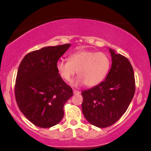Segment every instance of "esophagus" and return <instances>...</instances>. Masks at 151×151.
I'll return each mask as SVG.
<instances>
[{
    "label": "esophagus",
    "instance_id": "1",
    "mask_svg": "<svg viewBox=\"0 0 151 151\" xmlns=\"http://www.w3.org/2000/svg\"><path fill=\"white\" fill-rule=\"evenodd\" d=\"M73 93H74V94H79V93H80V91H77V90L74 89L73 90Z\"/></svg>",
    "mask_w": 151,
    "mask_h": 151
}]
</instances>
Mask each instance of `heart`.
<instances>
[{"label": "heart", "mask_w": 151, "mask_h": 151, "mask_svg": "<svg viewBox=\"0 0 151 151\" xmlns=\"http://www.w3.org/2000/svg\"><path fill=\"white\" fill-rule=\"evenodd\" d=\"M111 67V59L107 54L79 50L70 55L68 61L59 60L56 63L58 74L64 80H71L77 72L79 76L72 81L73 86L82 85L92 87L104 80Z\"/></svg>", "instance_id": "b5f03b06"}]
</instances>
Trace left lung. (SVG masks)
<instances>
[{
  "instance_id": "1",
  "label": "left lung",
  "mask_w": 151,
  "mask_h": 151,
  "mask_svg": "<svg viewBox=\"0 0 151 151\" xmlns=\"http://www.w3.org/2000/svg\"><path fill=\"white\" fill-rule=\"evenodd\" d=\"M111 67L102 82L81 92L83 114L91 124L106 128L124 115L135 93V78L129 60L109 48Z\"/></svg>"
}]
</instances>
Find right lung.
<instances>
[{
	"label": "right lung",
	"mask_w": 151,
	"mask_h": 151,
	"mask_svg": "<svg viewBox=\"0 0 151 151\" xmlns=\"http://www.w3.org/2000/svg\"><path fill=\"white\" fill-rule=\"evenodd\" d=\"M71 44L47 46L26 55L19 65L15 96L19 109L34 125L50 128L64 116V105L73 95L56 63Z\"/></svg>",
	"instance_id": "1"
}]
</instances>
